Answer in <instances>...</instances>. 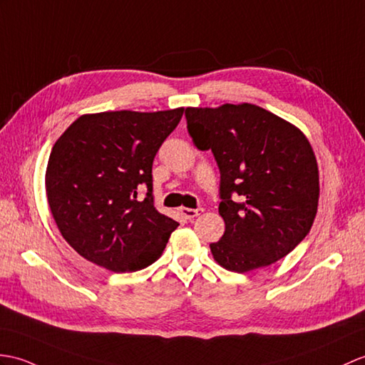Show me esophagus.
<instances>
[{
    "instance_id": "1",
    "label": "esophagus",
    "mask_w": 365,
    "mask_h": 365,
    "mask_svg": "<svg viewBox=\"0 0 365 365\" xmlns=\"http://www.w3.org/2000/svg\"><path fill=\"white\" fill-rule=\"evenodd\" d=\"M180 211L186 219H194L203 213V208H180Z\"/></svg>"
}]
</instances>
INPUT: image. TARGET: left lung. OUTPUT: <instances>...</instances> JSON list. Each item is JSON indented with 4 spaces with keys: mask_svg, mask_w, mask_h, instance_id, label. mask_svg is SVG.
I'll return each mask as SVG.
<instances>
[{
    "mask_svg": "<svg viewBox=\"0 0 365 365\" xmlns=\"http://www.w3.org/2000/svg\"><path fill=\"white\" fill-rule=\"evenodd\" d=\"M185 116L196 148L211 149L221 173L225 232L210 244L217 264L244 274L286 257L317 213L319 168L308 138L247 103L188 107Z\"/></svg>",
    "mask_w": 365,
    "mask_h": 365,
    "instance_id": "8db88e82",
    "label": "left lung"
}]
</instances>
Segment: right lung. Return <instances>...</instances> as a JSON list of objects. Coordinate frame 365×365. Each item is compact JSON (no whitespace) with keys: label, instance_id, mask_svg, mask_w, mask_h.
Segmentation results:
<instances>
[{"label":"right lung","instance_id":"1","mask_svg":"<svg viewBox=\"0 0 365 365\" xmlns=\"http://www.w3.org/2000/svg\"><path fill=\"white\" fill-rule=\"evenodd\" d=\"M183 110L82 115L56 141L48 203L81 257L112 272H135L162 255L179 222L154 207L152 163ZM141 187L148 191L143 200Z\"/></svg>","mask_w":365,"mask_h":365}]
</instances>
